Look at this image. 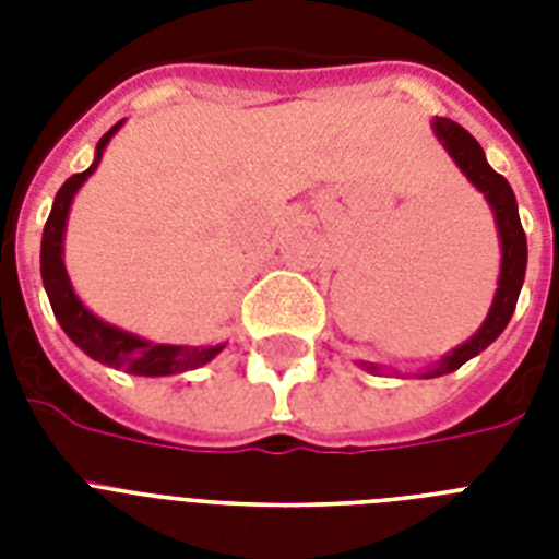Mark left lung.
Segmentation results:
<instances>
[{
	"mask_svg": "<svg viewBox=\"0 0 559 559\" xmlns=\"http://www.w3.org/2000/svg\"><path fill=\"white\" fill-rule=\"evenodd\" d=\"M432 130L438 135V142L447 147L452 162L459 165L461 174L485 193V200L490 202V209L496 214V228H499V240H502V272H499V287H496L493 305L487 313L485 324L469 336L464 345L450 350L438 366L420 371V377L432 380V377H443V373L459 371L467 359L478 357L490 342L499 340V333L508 328L513 310H516V298H520L522 281H525V266H528V243H525V231L520 223V209H516V197H513L511 186L502 174H496L485 159L481 144L464 130L461 124L450 121V118H435ZM368 371H380L377 366L362 362Z\"/></svg>",
	"mask_w": 559,
	"mask_h": 559,
	"instance_id": "8db88e82",
	"label": "left lung"
}]
</instances>
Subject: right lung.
<instances>
[{"label": "right lung", "mask_w": 559, "mask_h": 559, "mask_svg": "<svg viewBox=\"0 0 559 559\" xmlns=\"http://www.w3.org/2000/svg\"><path fill=\"white\" fill-rule=\"evenodd\" d=\"M124 121H118L112 130H109L104 139L95 147V162L83 174H74L63 182V188L57 191L55 205H51V214L46 219V228H43V249H39V272H43V284H46L48 301H51V310H55L57 322L66 331V336L83 350L90 354L92 359H98L109 368H124L127 373H135V377H170V373L191 371V368H200L205 362L217 357L219 350L226 345H156V342H147L135 333H127L116 324L100 322L98 316L90 313L83 301L74 296L72 281L66 275L63 263V231H66V217H69V209H72V200L78 188L86 182V179L95 174L100 156H104V147L109 144V139L116 135L118 127Z\"/></svg>", "instance_id": "right-lung-1"}]
</instances>
